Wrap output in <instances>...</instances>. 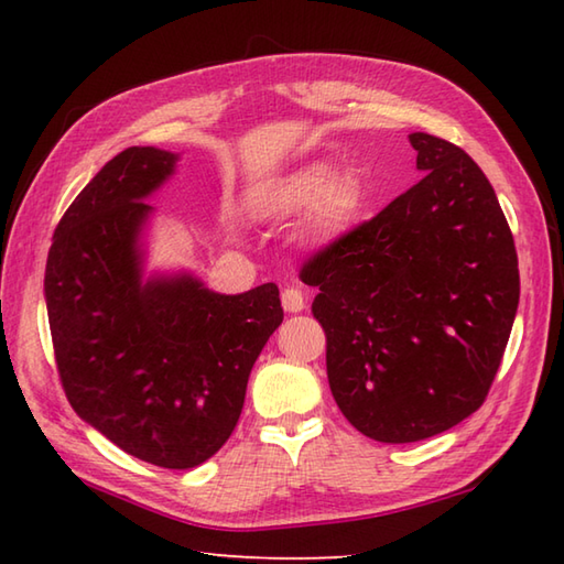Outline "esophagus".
Here are the masks:
<instances>
[{
	"label": "esophagus",
	"mask_w": 564,
	"mask_h": 564,
	"mask_svg": "<svg viewBox=\"0 0 564 564\" xmlns=\"http://www.w3.org/2000/svg\"><path fill=\"white\" fill-rule=\"evenodd\" d=\"M281 303L285 313H303L305 310V297L301 289H285L281 293Z\"/></svg>",
	"instance_id": "1"
}]
</instances>
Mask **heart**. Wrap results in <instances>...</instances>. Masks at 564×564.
Returning a JSON list of instances; mask_svg holds the SVG:
<instances>
[{
  "label": "heart",
  "mask_w": 564,
  "mask_h": 564,
  "mask_svg": "<svg viewBox=\"0 0 564 564\" xmlns=\"http://www.w3.org/2000/svg\"><path fill=\"white\" fill-rule=\"evenodd\" d=\"M249 203L261 218H285L313 205L307 220L310 232L332 239L349 230L361 194L354 178L337 176L329 162L315 160L259 186Z\"/></svg>",
  "instance_id": "b5f03b06"
}]
</instances>
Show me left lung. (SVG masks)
I'll use <instances>...</instances> for the list:
<instances>
[{
    "label": "left lung",
    "instance_id": "1",
    "mask_svg": "<svg viewBox=\"0 0 564 564\" xmlns=\"http://www.w3.org/2000/svg\"><path fill=\"white\" fill-rule=\"evenodd\" d=\"M422 178L310 259L327 378L364 436L412 443L482 406L519 307V259L473 158L412 133Z\"/></svg>",
    "mask_w": 564,
    "mask_h": 564
}]
</instances>
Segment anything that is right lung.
<instances>
[{
	"label": "right lung",
	"instance_id": "add662e5",
	"mask_svg": "<svg viewBox=\"0 0 564 564\" xmlns=\"http://www.w3.org/2000/svg\"><path fill=\"white\" fill-rule=\"evenodd\" d=\"M176 160L128 148L101 166L55 227L45 305L72 410L135 458L186 470L230 438L283 307L275 283L223 295L186 271L142 279L145 198Z\"/></svg>",
	"mask_w": 564,
	"mask_h": 564
}]
</instances>
